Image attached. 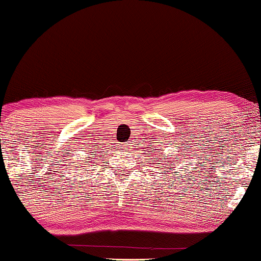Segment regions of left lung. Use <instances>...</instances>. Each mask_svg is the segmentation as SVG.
<instances>
[{"label": "left lung", "instance_id": "8db88e82", "mask_svg": "<svg viewBox=\"0 0 261 261\" xmlns=\"http://www.w3.org/2000/svg\"><path fill=\"white\" fill-rule=\"evenodd\" d=\"M170 169H171V168H170Z\"/></svg>", "mask_w": 261, "mask_h": 261}]
</instances>
